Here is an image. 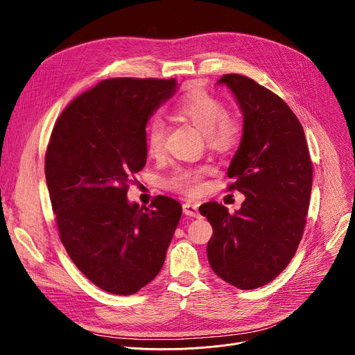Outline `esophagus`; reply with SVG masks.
<instances>
[{
	"instance_id": "obj_1",
	"label": "esophagus",
	"mask_w": 355,
	"mask_h": 355,
	"mask_svg": "<svg viewBox=\"0 0 355 355\" xmlns=\"http://www.w3.org/2000/svg\"><path fill=\"white\" fill-rule=\"evenodd\" d=\"M182 210H184L185 216H191V217H198L200 216L198 206H197V204H193L191 201H185L182 204Z\"/></svg>"
}]
</instances>
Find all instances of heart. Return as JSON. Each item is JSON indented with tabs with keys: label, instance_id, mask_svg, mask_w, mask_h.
Instances as JSON below:
<instances>
[{
	"label": "heart",
	"instance_id": "b5f03b06",
	"mask_svg": "<svg viewBox=\"0 0 355 355\" xmlns=\"http://www.w3.org/2000/svg\"><path fill=\"white\" fill-rule=\"evenodd\" d=\"M175 114L202 132L204 142L211 151L226 155L237 148L243 126L240 119L226 110V105L213 93L196 87L178 99ZM165 123L153 118L145 128V148L149 157H159L165 145ZM204 166L178 168L164 180L165 187L177 191H197L201 187Z\"/></svg>",
	"mask_w": 355,
	"mask_h": 355
}]
</instances>
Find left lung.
I'll return each mask as SVG.
<instances>
[{
  "label": "left lung",
  "instance_id": "1",
  "mask_svg": "<svg viewBox=\"0 0 355 355\" xmlns=\"http://www.w3.org/2000/svg\"><path fill=\"white\" fill-rule=\"evenodd\" d=\"M226 83L243 114V138L227 170L229 190L246 196L230 214L210 201L200 213L213 227L207 257L227 284L256 289L269 284L292 260L304 234L312 189V161L305 132L276 93L241 74Z\"/></svg>",
  "mask_w": 355,
  "mask_h": 355
}]
</instances>
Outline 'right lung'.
I'll list each match as a JSON object with an SVG mask.
<instances>
[{
	"label": "right lung",
	"instance_id": "right-lung-1",
	"mask_svg": "<svg viewBox=\"0 0 355 355\" xmlns=\"http://www.w3.org/2000/svg\"><path fill=\"white\" fill-rule=\"evenodd\" d=\"M174 79L114 78L73 99L58 118L44 173L62 243L101 289L132 295L161 270L181 204L157 196L129 204L132 177L146 162L145 126L175 90Z\"/></svg>",
	"mask_w": 355,
	"mask_h": 355
}]
</instances>
